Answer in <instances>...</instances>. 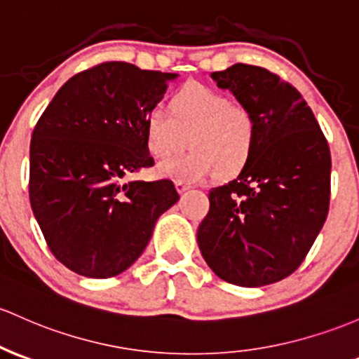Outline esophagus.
<instances>
[{
    "label": "esophagus",
    "instance_id": "esophagus-1",
    "mask_svg": "<svg viewBox=\"0 0 359 359\" xmlns=\"http://www.w3.org/2000/svg\"><path fill=\"white\" fill-rule=\"evenodd\" d=\"M175 187H177V192H179V194H184V192L186 191H189V184H186V182H182V180H177L175 182Z\"/></svg>",
    "mask_w": 359,
    "mask_h": 359
}]
</instances>
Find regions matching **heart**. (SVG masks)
Segmentation results:
<instances>
[{"label":"heart","instance_id":"obj_1","mask_svg":"<svg viewBox=\"0 0 359 359\" xmlns=\"http://www.w3.org/2000/svg\"><path fill=\"white\" fill-rule=\"evenodd\" d=\"M255 119L249 107L228 100L210 86H184L170 100V114L151 109L144 117L147 148L165 160L192 144L191 151L158 167V175L201 182L216 172L235 175L249 163L255 144Z\"/></svg>","mask_w":359,"mask_h":359}]
</instances>
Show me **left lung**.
Returning <instances> with one entry per match:
<instances>
[{
    "mask_svg": "<svg viewBox=\"0 0 359 359\" xmlns=\"http://www.w3.org/2000/svg\"><path fill=\"white\" fill-rule=\"evenodd\" d=\"M211 78L250 109L257 135L237 179L210 191L199 250L223 281L259 288L294 273L324 226L329 144L300 92L278 74L238 62Z\"/></svg>",
    "mask_w": 359,
    "mask_h": 359,
    "instance_id": "obj_1",
    "label": "left lung"
}]
</instances>
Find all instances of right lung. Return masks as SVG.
Segmentation results:
<instances>
[{"label":"right lung","instance_id":"1","mask_svg":"<svg viewBox=\"0 0 359 359\" xmlns=\"http://www.w3.org/2000/svg\"><path fill=\"white\" fill-rule=\"evenodd\" d=\"M177 76L102 62L69 78L35 126L30 204L50 252L73 273L121 274L179 201L172 180H124L153 165L144 117Z\"/></svg>","mask_w":359,"mask_h":359}]
</instances>
